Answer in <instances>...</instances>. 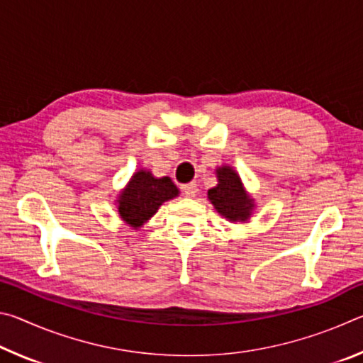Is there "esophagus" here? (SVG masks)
I'll list each match as a JSON object with an SVG mask.
<instances>
[{
	"mask_svg": "<svg viewBox=\"0 0 363 363\" xmlns=\"http://www.w3.org/2000/svg\"><path fill=\"white\" fill-rule=\"evenodd\" d=\"M182 192L186 196H189V199H194V196L196 195V192H199V187H196V182H189L186 184V186L182 187Z\"/></svg>",
	"mask_w": 363,
	"mask_h": 363,
	"instance_id": "34e87169",
	"label": "esophagus"
}]
</instances>
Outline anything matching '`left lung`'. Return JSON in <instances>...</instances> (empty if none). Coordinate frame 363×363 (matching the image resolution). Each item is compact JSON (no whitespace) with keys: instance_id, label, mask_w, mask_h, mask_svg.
<instances>
[{"instance_id":"obj_1","label":"left lung","mask_w":363,"mask_h":363,"mask_svg":"<svg viewBox=\"0 0 363 363\" xmlns=\"http://www.w3.org/2000/svg\"><path fill=\"white\" fill-rule=\"evenodd\" d=\"M216 176L218 186L208 190V200L230 223L248 220L255 210V200L245 190L240 176L230 167H219Z\"/></svg>"}]
</instances>
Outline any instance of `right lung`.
Returning <instances> with one entry per match:
<instances>
[{"mask_svg": "<svg viewBox=\"0 0 363 363\" xmlns=\"http://www.w3.org/2000/svg\"><path fill=\"white\" fill-rule=\"evenodd\" d=\"M177 195L179 189L168 176L155 177L150 171L139 169L118 195L116 200L118 214L128 225L139 229L158 211L164 201Z\"/></svg>", "mask_w": 363, "mask_h": 363, "instance_id": "obj_1", "label": "right lung"}]
</instances>
